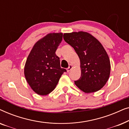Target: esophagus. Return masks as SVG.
Here are the masks:
<instances>
[{
    "instance_id": "34e87169",
    "label": "esophagus",
    "mask_w": 129,
    "mask_h": 129,
    "mask_svg": "<svg viewBox=\"0 0 129 129\" xmlns=\"http://www.w3.org/2000/svg\"><path fill=\"white\" fill-rule=\"evenodd\" d=\"M72 68H73V66H72V64H69V68L67 69V71L68 72H70V70H71V69H72Z\"/></svg>"
}]
</instances>
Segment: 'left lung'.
<instances>
[{
    "mask_svg": "<svg viewBox=\"0 0 129 129\" xmlns=\"http://www.w3.org/2000/svg\"><path fill=\"white\" fill-rule=\"evenodd\" d=\"M63 39L73 47L80 59L81 76L75 81L76 85L87 93L101 89L110 73V59L102 44L84 31L64 33Z\"/></svg>",
    "mask_w": 129,
    "mask_h": 129,
    "instance_id": "8db88e82",
    "label": "left lung"
}]
</instances>
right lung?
I'll list each match as a JSON object with an SVG mask.
<instances>
[{
    "instance_id": "right-lung-1",
    "label": "right lung",
    "mask_w": 129,
    "mask_h": 129,
    "mask_svg": "<svg viewBox=\"0 0 129 129\" xmlns=\"http://www.w3.org/2000/svg\"><path fill=\"white\" fill-rule=\"evenodd\" d=\"M63 33H50L37 42L26 60L24 73L28 84L35 92L47 95L55 89L66 70L61 68L56 51Z\"/></svg>"
}]
</instances>
